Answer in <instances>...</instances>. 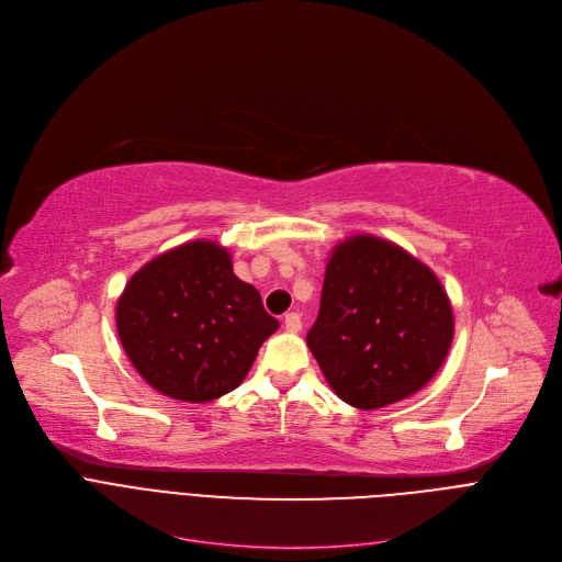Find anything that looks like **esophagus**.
Returning <instances> with one entry per match:
<instances>
[{"label": "esophagus", "instance_id": "34e87169", "mask_svg": "<svg viewBox=\"0 0 562 562\" xmlns=\"http://www.w3.org/2000/svg\"><path fill=\"white\" fill-rule=\"evenodd\" d=\"M283 326H285V331H290V334H300L302 331V315L300 313H288L285 319H283Z\"/></svg>", "mask_w": 562, "mask_h": 562}]
</instances>
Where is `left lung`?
<instances>
[{"label":"left lung","mask_w":562,"mask_h":562,"mask_svg":"<svg viewBox=\"0 0 562 562\" xmlns=\"http://www.w3.org/2000/svg\"><path fill=\"white\" fill-rule=\"evenodd\" d=\"M451 340V302L431 268L370 234L334 247L306 342L342 402L376 411L411 397L436 376Z\"/></svg>","instance_id":"obj_1"}]
</instances>
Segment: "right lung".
Listing matches in <instances>:
<instances>
[{
    "mask_svg": "<svg viewBox=\"0 0 562 562\" xmlns=\"http://www.w3.org/2000/svg\"><path fill=\"white\" fill-rule=\"evenodd\" d=\"M115 324L138 374L188 404L236 390L279 328L213 240H190L145 262L120 294Z\"/></svg>",
    "mask_w": 562,
    "mask_h": 562,
    "instance_id": "1",
    "label": "right lung"
}]
</instances>
